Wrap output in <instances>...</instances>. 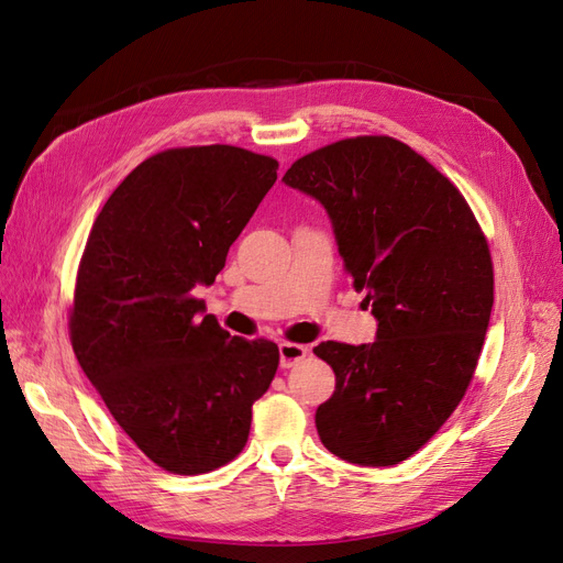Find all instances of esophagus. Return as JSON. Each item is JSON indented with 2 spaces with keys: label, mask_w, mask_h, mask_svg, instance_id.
<instances>
[{
  "label": "esophagus",
  "mask_w": 563,
  "mask_h": 563,
  "mask_svg": "<svg viewBox=\"0 0 563 563\" xmlns=\"http://www.w3.org/2000/svg\"><path fill=\"white\" fill-rule=\"evenodd\" d=\"M308 347L305 345H298V343H279V362H282V368H291L296 366L298 362H302L305 356H308Z\"/></svg>",
  "instance_id": "1"
}]
</instances>
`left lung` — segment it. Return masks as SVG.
I'll return each mask as SVG.
<instances>
[{"mask_svg": "<svg viewBox=\"0 0 563 563\" xmlns=\"http://www.w3.org/2000/svg\"><path fill=\"white\" fill-rule=\"evenodd\" d=\"M282 180L327 209L378 321L368 345L314 347L335 373L314 416L321 444L354 465H399L449 420L479 362L493 308L486 236L457 187L389 135L314 150Z\"/></svg>", "mask_w": 563, "mask_h": 563, "instance_id": "obj_1", "label": "left lung"}]
</instances>
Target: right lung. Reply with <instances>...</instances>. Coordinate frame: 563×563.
Masks as SVG:
<instances>
[{
    "label": "right lung",
    "instance_id": "right-lung-1",
    "mask_svg": "<svg viewBox=\"0 0 563 563\" xmlns=\"http://www.w3.org/2000/svg\"><path fill=\"white\" fill-rule=\"evenodd\" d=\"M232 145L164 150L119 183L84 249L70 340L81 371L152 463L203 474L242 453L251 406L279 366L269 340L203 314L228 251L277 180Z\"/></svg>",
    "mask_w": 563,
    "mask_h": 563
}]
</instances>
